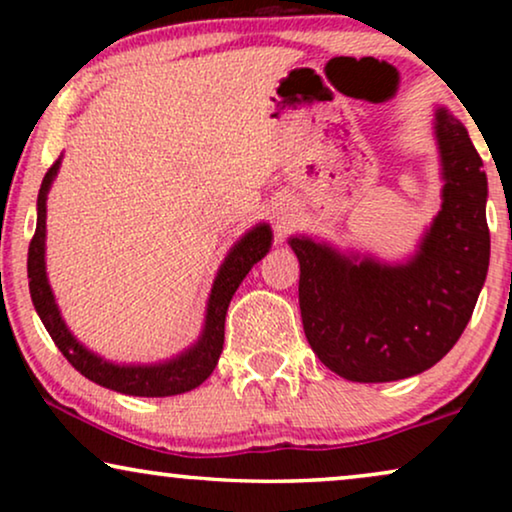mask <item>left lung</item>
<instances>
[{"label": "left lung", "mask_w": 512, "mask_h": 512, "mask_svg": "<svg viewBox=\"0 0 512 512\" xmlns=\"http://www.w3.org/2000/svg\"><path fill=\"white\" fill-rule=\"evenodd\" d=\"M440 209L415 254L382 261L291 235L307 342L326 368L352 382H394L443 359L471 321L489 268L487 174L450 109H433Z\"/></svg>", "instance_id": "1"}]
</instances>
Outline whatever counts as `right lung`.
Instances as JSON below:
<instances>
[{
    "mask_svg": "<svg viewBox=\"0 0 512 512\" xmlns=\"http://www.w3.org/2000/svg\"><path fill=\"white\" fill-rule=\"evenodd\" d=\"M62 158L53 163L41 181L37 198V230L27 251V277H30V296L39 319L44 321L48 335L65 359L79 370L90 382L100 387L114 389L118 394L128 396H177L200 387L209 375L214 373L219 356L223 352V331H226V312L233 300L237 286L249 275V270L268 254L272 247L270 223H256L237 240L223 258L219 272H216L212 291L207 298L205 324H202L200 338L184 352L172 359L158 363H116L104 356L90 352L81 345L69 331L62 319L60 307L55 303L53 289L46 275V200L55 177H58Z\"/></svg>",
    "mask_w": 512,
    "mask_h": 512,
    "instance_id": "add662e5",
    "label": "right lung"
}]
</instances>
